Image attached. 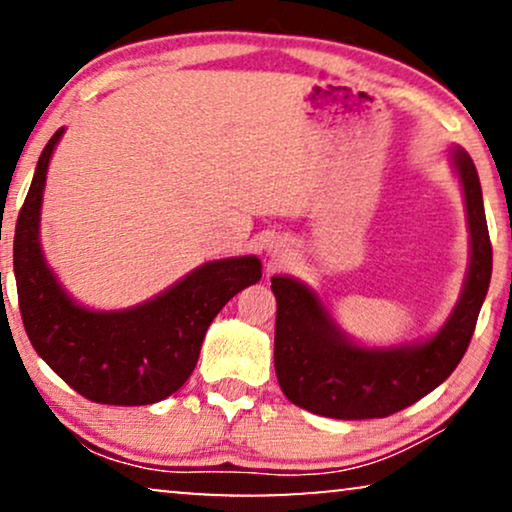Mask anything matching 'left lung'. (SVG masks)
<instances>
[{
    "mask_svg": "<svg viewBox=\"0 0 512 512\" xmlns=\"http://www.w3.org/2000/svg\"><path fill=\"white\" fill-rule=\"evenodd\" d=\"M471 228V268L461 300L436 338L424 345L363 349L338 331L319 298L289 277H272L277 298L275 373L298 408L335 419H373L417 403L452 375L473 338L492 279V242L471 156L454 149Z\"/></svg>",
    "mask_w": 512,
    "mask_h": 512,
    "instance_id": "left-lung-1",
    "label": "left lung"
}]
</instances>
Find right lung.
<instances>
[{
  "mask_svg": "<svg viewBox=\"0 0 512 512\" xmlns=\"http://www.w3.org/2000/svg\"><path fill=\"white\" fill-rule=\"evenodd\" d=\"M62 130L41 151L13 237L20 317L37 354L88 401L149 405L174 394L198 363L202 340L221 307L261 279L256 256L223 258L198 268L163 296L123 312L76 305L39 247L46 170Z\"/></svg>",
  "mask_w": 512,
  "mask_h": 512,
  "instance_id": "add662e5",
  "label": "right lung"
}]
</instances>
